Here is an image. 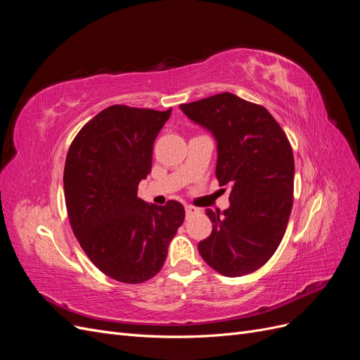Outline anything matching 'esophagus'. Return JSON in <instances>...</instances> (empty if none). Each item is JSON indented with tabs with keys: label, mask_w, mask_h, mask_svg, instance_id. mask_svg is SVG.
<instances>
[{
	"label": "esophagus",
	"mask_w": 360,
	"mask_h": 360,
	"mask_svg": "<svg viewBox=\"0 0 360 360\" xmlns=\"http://www.w3.org/2000/svg\"><path fill=\"white\" fill-rule=\"evenodd\" d=\"M184 210H186V216H188V217L198 212L197 207H193V205H186V207H184Z\"/></svg>",
	"instance_id": "34e87169"
}]
</instances>
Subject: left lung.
Here are the masks:
<instances>
[{"label":"left lung","mask_w":360,"mask_h":360,"mask_svg":"<svg viewBox=\"0 0 360 360\" xmlns=\"http://www.w3.org/2000/svg\"><path fill=\"white\" fill-rule=\"evenodd\" d=\"M217 143L216 179L230 184V209L210 210L212 234L198 243L204 261L228 278L258 270L276 252L292 207L294 156L264 106L233 93L180 105Z\"/></svg>","instance_id":"left-lung-1"}]
</instances>
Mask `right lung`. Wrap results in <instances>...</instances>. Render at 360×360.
I'll list each match as a JSON object with an SVG mask.
<instances>
[{
	"instance_id": "add662e5",
	"label": "right lung",
	"mask_w": 360,
	"mask_h": 360,
	"mask_svg": "<svg viewBox=\"0 0 360 360\" xmlns=\"http://www.w3.org/2000/svg\"><path fill=\"white\" fill-rule=\"evenodd\" d=\"M167 111L112 105L75 136L64 165L70 226L84 252L106 276L141 284L156 276L168 245L184 221L179 201L138 198Z\"/></svg>"
}]
</instances>
